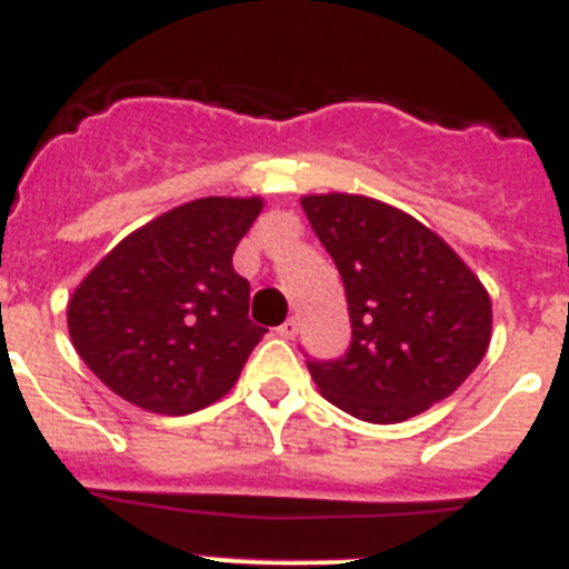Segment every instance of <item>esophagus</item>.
Masks as SVG:
<instances>
[{
	"mask_svg": "<svg viewBox=\"0 0 569 569\" xmlns=\"http://www.w3.org/2000/svg\"><path fill=\"white\" fill-rule=\"evenodd\" d=\"M298 318H289L286 323L278 326V335L280 338H295V335H298Z\"/></svg>",
	"mask_w": 569,
	"mask_h": 569,
	"instance_id": "obj_1",
	"label": "esophagus"
}]
</instances>
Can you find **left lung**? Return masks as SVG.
<instances>
[{
  "label": "left lung",
  "mask_w": 569,
  "mask_h": 569,
  "mask_svg": "<svg viewBox=\"0 0 569 569\" xmlns=\"http://www.w3.org/2000/svg\"><path fill=\"white\" fill-rule=\"evenodd\" d=\"M340 271L352 340L306 360L320 395L369 423L421 415L481 363L492 303L481 280L415 217L360 194L300 200Z\"/></svg>",
  "instance_id": "1"
}]
</instances>
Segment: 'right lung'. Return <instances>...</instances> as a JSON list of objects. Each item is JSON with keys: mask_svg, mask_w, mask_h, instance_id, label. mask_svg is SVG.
<instances>
[{"mask_svg": "<svg viewBox=\"0 0 569 569\" xmlns=\"http://www.w3.org/2000/svg\"><path fill=\"white\" fill-rule=\"evenodd\" d=\"M263 209L202 197L128 234L68 303L73 349L111 392L160 415L220 401L263 326L249 320V280L231 266Z\"/></svg>", "mask_w": 569, "mask_h": 569, "instance_id": "obj_1", "label": "right lung"}]
</instances>
